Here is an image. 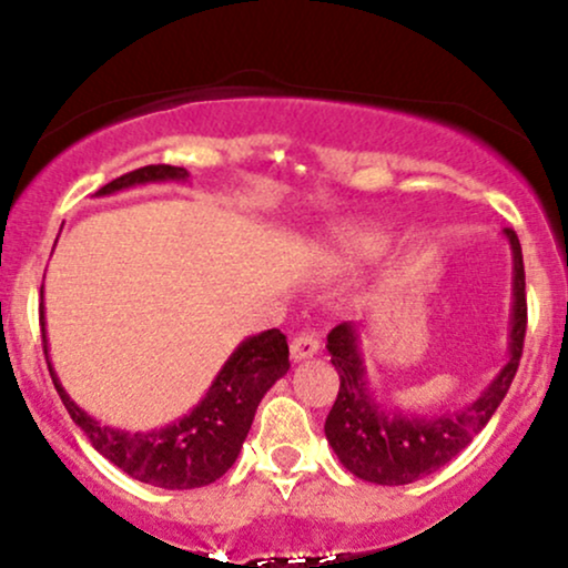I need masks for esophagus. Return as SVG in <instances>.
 Masks as SVG:
<instances>
[{"label":"esophagus","mask_w":568,"mask_h":568,"mask_svg":"<svg viewBox=\"0 0 568 568\" xmlns=\"http://www.w3.org/2000/svg\"><path fill=\"white\" fill-rule=\"evenodd\" d=\"M317 349H321V342H317V338L312 336V334L293 336V342H291V361L293 363L310 361V357L317 355Z\"/></svg>","instance_id":"1"}]
</instances>
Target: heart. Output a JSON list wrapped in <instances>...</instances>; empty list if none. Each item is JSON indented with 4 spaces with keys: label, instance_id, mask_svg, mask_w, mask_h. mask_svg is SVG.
Wrapping results in <instances>:
<instances>
[{
    "label": "heart",
    "instance_id": "heart-1",
    "mask_svg": "<svg viewBox=\"0 0 568 568\" xmlns=\"http://www.w3.org/2000/svg\"><path fill=\"white\" fill-rule=\"evenodd\" d=\"M389 234L376 221H349L323 237L317 258L328 270H357L387 247Z\"/></svg>",
    "mask_w": 568,
    "mask_h": 568
}]
</instances>
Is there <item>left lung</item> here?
Returning a JSON list of instances; mask_svg holds the SVG:
<instances>
[{"mask_svg": "<svg viewBox=\"0 0 568 568\" xmlns=\"http://www.w3.org/2000/svg\"><path fill=\"white\" fill-rule=\"evenodd\" d=\"M513 251V310L507 357L499 374L480 389L465 408L416 414L384 400L368 379L363 357L361 323H338L328 334L331 363L338 374V395L328 419L325 438L344 467L361 480L379 486H406L440 470L456 454L470 446L488 425L494 410L505 400L518 371L526 336V275L518 234L501 232Z\"/></svg>", "mask_w": 568, "mask_h": 568, "instance_id": "obj_1", "label": "left lung"}]
</instances>
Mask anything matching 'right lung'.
<instances>
[{"label":"right lung","instance_id":"obj_1","mask_svg":"<svg viewBox=\"0 0 568 568\" xmlns=\"http://www.w3.org/2000/svg\"><path fill=\"white\" fill-rule=\"evenodd\" d=\"M168 181L186 184V168H139V171L120 175L112 184L98 189L95 197H106V194H116L133 186L168 184ZM39 323H42L44 357H48V368L58 395H61L74 425L88 435L90 446L101 456H106L122 473H128L130 478L158 488H171V491L207 486L230 470L247 438L258 403L270 393L272 384L283 379L291 368L288 342H285V334H280V328L247 336L226 357L216 379L211 382L207 393L200 397V403L189 414L160 429L130 433V429L101 425L95 416H90L88 410L71 400L61 379H58L53 361H50L44 304L39 306Z\"/></svg>","mask_w":568,"mask_h":568}]
</instances>
